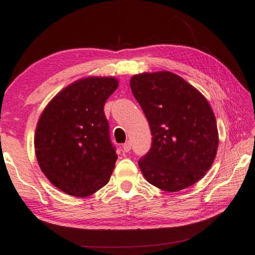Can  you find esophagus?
Instances as JSON below:
<instances>
[{
    "label": "esophagus",
    "mask_w": 255,
    "mask_h": 255,
    "mask_svg": "<svg viewBox=\"0 0 255 255\" xmlns=\"http://www.w3.org/2000/svg\"><path fill=\"white\" fill-rule=\"evenodd\" d=\"M123 148H124V152H126V153H128L129 150L131 149V141H129V140H127L126 143H125L124 145H123Z\"/></svg>",
    "instance_id": "1"
}]
</instances>
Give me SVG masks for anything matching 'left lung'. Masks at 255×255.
I'll use <instances>...</instances> for the list:
<instances>
[{
  "instance_id": "8db88e82",
  "label": "left lung",
  "mask_w": 255,
  "mask_h": 255,
  "mask_svg": "<svg viewBox=\"0 0 255 255\" xmlns=\"http://www.w3.org/2000/svg\"><path fill=\"white\" fill-rule=\"evenodd\" d=\"M130 89L152 131V146L138 165L147 182L167 192L199 181L218 148L215 115L206 98L173 73H143Z\"/></svg>"
}]
</instances>
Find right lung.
Returning a JSON list of instances; mask_svg holds the SVG:
<instances>
[{"instance_id": "1", "label": "right lung", "mask_w": 255, "mask_h": 255, "mask_svg": "<svg viewBox=\"0 0 255 255\" xmlns=\"http://www.w3.org/2000/svg\"><path fill=\"white\" fill-rule=\"evenodd\" d=\"M117 88L115 77H86L42 111L34 135L37 161L60 191L83 198L109 182L118 156L103 107Z\"/></svg>"}]
</instances>
